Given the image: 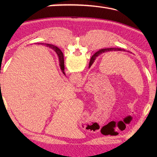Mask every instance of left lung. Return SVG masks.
<instances>
[{
	"instance_id": "obj_1",
	"label": "left lung",
	"mask_w": 157,
	"mask_h": 157,
	"mask_svg": "<svg viewBox=\"0 0 157 157\" xmlns=\"http://www.w3.org/2000/svg\"><path fill=\"white\" fill-rule=\"evenodd\" d=\"M60 50V49H59ZM125 51V50L123 49H121V48H103V49H101V50H99L98 51L96 52L95 53V56H98L99 55L102 54V53H104V52H109L111 51ZM60 54H61L62 56H63V52H61V50H60V51L59 52ZM96 56H92V58H91L90 59V63H89V68L90 67L91 65H92V63H94V60L96 59Z\"/></svg>"
}]
</instances>
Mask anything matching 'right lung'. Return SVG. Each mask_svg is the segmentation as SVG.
<instances>
[{"instance_id":"right-lung-1","label":"right lung","mask_w":157,"mask_h":157,"mask_svg":"<svg viewBox=\"0 0 157 157\" xmlns=\"http://www.w3.org/2000/svg\"><path fill=\"white\" fill-rule=\"evenodd\" d=\"M49 46V47H51V48H52L54 51H56V52L57 53V55L59 56V65H60V67H61V71H63V73H64V69H65V66H64V57L63 56H62L60 53L59 52L60 51V50L59 49V48L56 47V46L52 45V44H48Z\"/></svg>"}]
</instances>
